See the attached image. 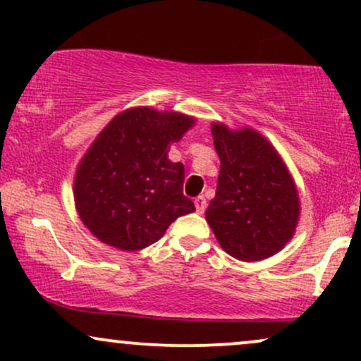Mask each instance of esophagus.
<instances>
[{"label":"esophagus","mask_w":361,"mask_h":361,"mask_svg":"<svg viewBox=\"0 0 361 361\" xmlns=\"http://www.w3.org/2000/svg\"><path fill=\"white\" fill-rule=\"evenodd\" d=\"M205 207H207V200L204 195L195 198V209H197V214H204L205 212Z\"/></svg>","instance_id":"esophagus-1"}]
</instances>
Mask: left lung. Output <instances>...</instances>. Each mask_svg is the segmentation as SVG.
Listing matches in <instances>:
<instances>
[{"mask_svg":"<svg viewBox=\"0 0 361 361\" xmlns=\"http://www.w3.org/2000/svg\"><path fill=\"white\" fill-rule=\"evenodd\" d=\"M212 137L221 171L207 222L227 255L241 261L270 258L295 233V183L275 147L252 128L231 130L214 122Z\"/></svg>","mask_w":361,"mask_h":361,"instance_id":"left-lung-1","label":"left lung"}]
</instances>
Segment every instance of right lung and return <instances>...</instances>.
Returning a JSON list of instances; mask_svg holds the SVG:
<instances>
[{"label":"right lung","mask_w":361,"mask_h":361,"mask_svg":"<svg viewBox=\"0 0 361 361\" xmlns=\"http://www.w3.org/2000/svg\"><path fill=\"white\" fill-rule=\"evenodd\" d=\"M193 123L178 111L137 106L118 114L98 134L74 176V204L94 238L137 251L193 212V202L183 195V164L168 159L169 146Z\"/></svg>","instance_id":"obj_1"}]
</instances>
